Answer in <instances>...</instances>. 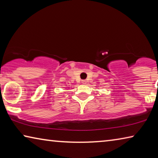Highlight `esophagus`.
<instances>
[{
  "label": "esophagus",
  "mask_w": 158,
  "mask_h": 158,
  "mask_svg": "<svg viewBox=\"0 0 158 158\" xmlns=\"http://www.w3.org/2000/svg\"><path fill=\"white\" fill-rule=\"evenodd\" d=\"M81 83H82L83 84H86L87 81H86V80H82V81H81Z\"/></svg>",
  "instance_id": "1"
}]
</instances>
